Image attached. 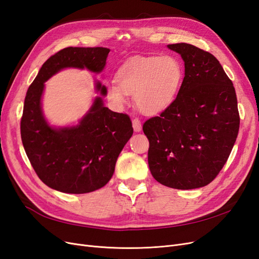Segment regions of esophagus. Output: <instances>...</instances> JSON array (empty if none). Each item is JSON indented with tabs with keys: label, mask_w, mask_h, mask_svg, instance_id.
Segmentation results:
<instances>
[{
	"label": "esophagus",
	"mask_w": 259,
	"mask_h": 259,
	"mask_svg": "<svg viewBox=\"0 0 259 259\" xmlns=\"http://www.w3.org/2000/svg\"><path fill=\"white\" fill-rule=\"evenodd\" d=\"M133 128H134L136 133H139L142 131V123H140V121L137 119V117H135V119L133 120Z\"/></svg>",
	"instance_id": "esophagus-1"
}]
</instances>
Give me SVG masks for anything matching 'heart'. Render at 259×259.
I'll list each match as a JSON object with an SVG mask.
<instances>
[{
    "instance_id": "b5f03b06",
    "label": "heart",
    "mask_w": 259,
    "mask_h": 259,
    "mask_svg": "<svg viewBox=\"0 0 259 259\" xmlns=\"http://www.w3.org/2000/svg\"><path fill=\"white\" fill-rule=\"evenodd\" d=\"M183 80L184 68L174 56L135 57L117 69L116 83L107 86V98L121 109L132 95L139 111L154 115L174 103Z\"/></svg>"
}]
</instances>
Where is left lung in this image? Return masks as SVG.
<instances>
[{"mask_svg":"<svg viewBox=\"0 0 259 259\" xmlns=\"http://www.w3.org/2000/svg\"><path fill=\"white\" fill-rule=\"evenodd\" d=\"M167 48L182 56L185 77L174 103L144 124L148 164L160 184L195 189L213 182L229 158L240 126L237 95L213 55L187 43Z\"/></svg>","mask_w":259,"mask_h":259,"instance_id":"8db88e82","label":"left lung"}]
</instances>
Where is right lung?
<instances>
[{
    "mask_svg": "<svg viewBox=\"0 0 259 259\" xmlns=\"http://www.w3.org/2000/svg\"><path fill=\"white\" fill-rule=\"evenodd\" d=\"M106 48H67L46 60L29 86L23 105L20 133L31 165L42 182L65 193H88L100 189L111 179L117 156L133 135L127 114L104 106L107 88L95 81L99 94L76 125L56 127L42 109L45 82L62 69H88L103 72Z\"/></svg>",
    "mask_w": 259,
    "mask_h": 259,
    "instance_id": "add662e5",
    "label": "right lung"
}]
</instances>
